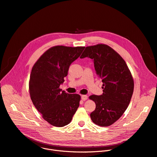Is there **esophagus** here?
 <instances>
[{"instance_id": "34e87169", "label": "esophagus", "mask_w": 157, "mask_h": 157, "mask_svg": "<svg viewBox=\"0 0 157 157\" xmlns=\"http://www.w3.org/2000/svg\"><path fill=\"white\" fill-rule=\"evenodd\" d=\"M88 98V96L86 95H81V99L83 101H86Z\"/></svg>"}]
</instances>
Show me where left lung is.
<instances>
[{
  "label": "left lung",
  "mask_w": 157,
  "mask_h": 157,
  "mask_svg": "<svg viewBox=\"0 0 157 157\" xmlns=\"http://www.w3.org/2000/svg\"><path fill=\"white\" fill-rule=\"evenodd\" d=\"M85 57L94 60L97 75L103 83L102 95L89 97L96 104L90 117L98 126H109L122 116L130 104L134 87L132 76L123 58L106 44L86 47L80 58Z\"/></svg>",
  "instance_id": "left-lung-1"
}]
</instances>
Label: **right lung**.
Instances as JSON below:
<instances>
[{
    "label": "right lung",
    "instance_id": "add662e5",
    "mask_svg": "<svg viewBox=\"0 0 157 157\" xmlns=\"http://www.w3.org/2000/svg\"><path fill=\"white\" fill-rule=\"evenodd\" d=\"M84 49L85 46L52 47L32 69L29 80L31 100L43 119L52 125H68L79 105L80 95L65 93L60 85L67 76L70 65Z\"/></svg>",
    "mask_w": 157,
    "mask_h": 157
}]
</instances>
